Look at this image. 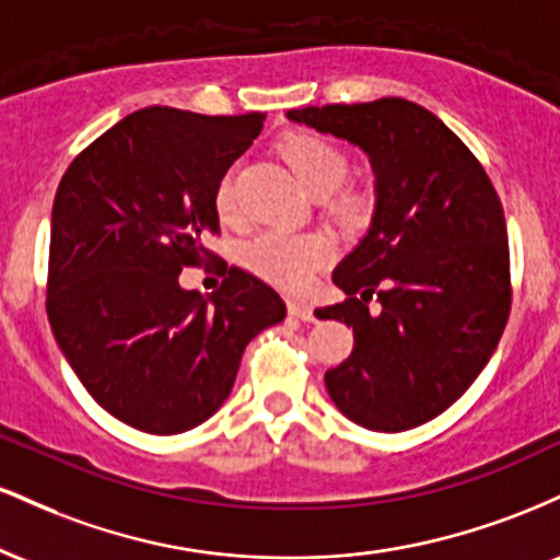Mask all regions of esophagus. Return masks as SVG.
<instances>
[{
    "label": "esophagus",
    "instance_id": "34e87169",
    "mask_svg": "<svg viewBox=\"0 0 560 560\" xmlns=\"http://www.w3.org/2000/svg\"><path fill=\"white\" fill-rule=\"evenodd\" d=\"M287 307H289V316L292 318H298V320H305V324H311V320H316V316H313V307L307 305L305 300H298V298H292L287 302Z\"/></svg>",
    "mask_w": 560,
    "mask_h": 560
}]
</instances>
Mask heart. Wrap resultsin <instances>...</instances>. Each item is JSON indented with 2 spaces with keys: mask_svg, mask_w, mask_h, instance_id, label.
<instances>
[{
  "mask_svg": "<svg viewBox=\"0 0 560 560\" xmlns=\"http://www.w3.org/2000/svg\"><path fill=\"white\" fill-rule=\"evenodd\" d=\"M289 168L313 197H329L342 186L350 160L337 144L316 133H292L281 144ZM365 199L358 191H345L331 202L342 215L361 213ZM215 208L223 218L236 213V168H229L215 186ZM331 244L320 234H289V231H266L247 247V262L262 279L281 287H298L313 268L329 260Z\"/></svg>",
  "mask_w": 560,
  "mask_h": 560,
  "instance_id": "b5f03b06",
  "label": "heart"
}]
</instances>
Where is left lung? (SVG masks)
<instances>
[{"instance_id":"1","label":"left lung","mask_w":560,"mask_h":560,"mask_svg":"<svg viewBox=\"0 0 560 560\" xmlns=\"http://www.w3.org/2000/svg\"><path fill=\"white\" fill-rule=\"evenodd\" d=\"M287 118L350 141L374 171L371 226L331 276L347 300L316 311L355 337L350 358L326 371V392L371 432L421 427L471 387L503 337V205L471 150L416 102L384 96Z\"/></svg>"}]
</instances>
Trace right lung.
Here are the masks:
<instances>
[{
  "label": "right lung",
  "instance_id": "1",
  "mask_svg": "<svg viewBox=\"0 0 560 560\" xmlns=\"http://www.w3.org/2000/svg\"><path fill=\"white\" fill-rule=\"evenodd\" d=\"M262 120L144 107L92 141L57 186L49 324L89 395L139 432L208 421L249 339L287 316L284 300L242 268L210 298L178 284L210 258L215 186Z\"/></svg>",
  "mask_w": 560,
  "mask_h": 560
}]
</instances>
